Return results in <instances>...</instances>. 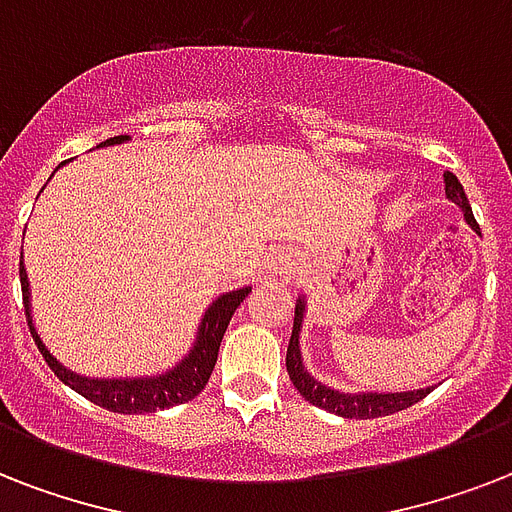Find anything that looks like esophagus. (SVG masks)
I'll list each match as a JSON object with an SVG mask.
<instances>
[{"label":"esophagus","instance_id":"34e87169","mask_svg":"<svg viewBox=\"0 0 512 512\" xmlns=\"http://www.w3.org/2000/svg\"><path fill=\"white\" fill-rule=\"evenodd\" d=\"M292 257L287 255V252H273L271 257H268V271L276 273V276H287V273H292Z\"/></svg>","mask_w":512,"mask_h":512}]
</instances>
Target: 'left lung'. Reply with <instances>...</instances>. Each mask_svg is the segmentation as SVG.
Instances as JSON below:
<instances>
[{
	"label": "left lung",
	"mask_w": 512,
	"mask_h": 512,
	"mask_svg": "<svg viewBox=\"0 0 512 512\" xmlns=\"http://www.w3.org/2000/svg\"><path fill=\"white\" fill-rule=\"evenodd\" d=\"M446 183V199L457 204L462 209V217L465 223L478 231L476 217H473V209L468 204V196L462 191V183L457 180V175L446 172L444 175ZM305 313H308V300L305 295L297 297L295 303V324H292V337H289V348H287V372L289 380L300 390V396L305 401H311L313 406H319L324 412H332L337 417H348V420H374V417H385V414H396L401 409H409L417 401L428 396L433 385L420 390H401V393H380V390H364V393H345V390H337L327 382L316 380L308 366L303 361V348H300V332H303V321Z\"/></svg>",
	"instance_id": "8db88e82"
}]
</instances>
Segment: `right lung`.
<instances>
[{
	"label": "right lung",
	"instance_id": "obj_1",
	"mask_svg": "<svg viewBox=\"0 0 512 512\" xmlns=\"http://www.w3.org/2000/svg\"><path fill=\"white\" fill-rule=\"evenodd\" d=\"M127 140H130L127 135L108 138L98 148L122 146ZM20 287H23V305H26V319L28 329H31V337H34L36 348L44 356V361L50 364L52 372L58 374V380L66 382L68 388L76 390L79 396H84L92 404L119 414L159 412V409H170V406L185 404V401L199 396L204 385L209 382V374L215 369L217 350H220L225 329L231 324L233 311L252 292V287H239L217 295L209 303L207 311H204V316H201L199 329H196V337H193V345L188 348V353L172 369H167V372L140 374V377H87V374L68 369L63 361L52 356L50 348L44 345L42 335L36 332L34 313H31V284H28V273L23 260H20Z\"/></svg>",
	"mask_w": 512,
	"mask_h": 512
}]
</instances>
